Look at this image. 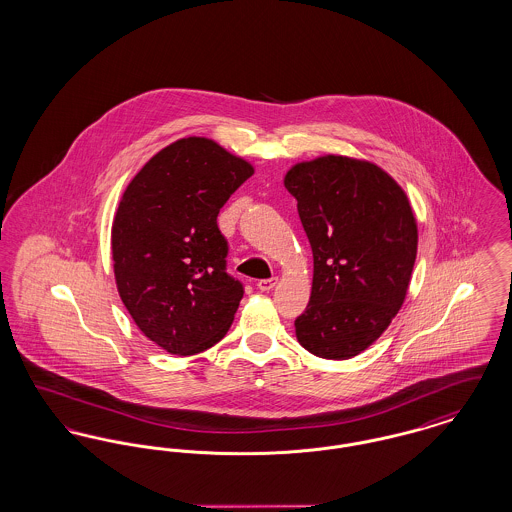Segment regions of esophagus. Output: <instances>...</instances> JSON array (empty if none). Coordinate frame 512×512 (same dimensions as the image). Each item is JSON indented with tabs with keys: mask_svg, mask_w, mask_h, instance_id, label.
Instances as JSON below:
<instances>
[{
	"mask_svg": "<svg viewBox=\"0 0 512 512\" xmlns=\"http://www.w3.org/2000/svg\"><path fill=\"white\" fill-rule=\"evenodd\" d=\"M276 282H278V278H268V280H259L257 282V288L261 290V292H270L274 286H276Z\"/></svg>",
	"mask_w": 512,
	"mask_h": 512,
	"instance_id": "34e87169",
	"label": "esophagus"
}]
</instances>
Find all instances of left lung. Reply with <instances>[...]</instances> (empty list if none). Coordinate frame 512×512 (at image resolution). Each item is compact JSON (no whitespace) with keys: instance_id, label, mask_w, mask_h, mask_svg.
<instances>
[{"instance_id":"obj_1","label":"left lung","mask_w":512,"mask_h":512,"mask_svg":"<svg viewBox=\"0 0 512 512\" xmlns=\"http://www.w3.org/2000/svg\"><path fill=\"white\" fill-rule=\"evenodd\" d=\"M284 186L313 249L311 299L295 336L320 359H351L386 332L409 292L411 201L378 165L334 153L295 163Z\"/></svg>"}]
</instances>
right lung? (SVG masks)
I'll use <instances>...</instances> for the list:
<instances>
[{"label": "right lung", "instance_id": "obj_1", "mask_svg": "<svg viewBox=\"0 0 512 512\" xmlns=\"http://www.w3.org/2000/svg\"><path fill=\"white\" fill-rule=\"evenodd\" d=\"M255 172L205 136L155 153L122 194L111 255L117 290L147 340L186 357L219 343L244 288L226 274L222 205Z\"/></svg>", "mask_w": 512, "mask_h": 512}]
</instances>
